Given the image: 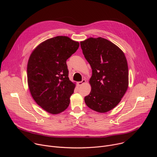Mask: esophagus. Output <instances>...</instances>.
Instances as JSON below:
<instances>
[{
	"label": "esophagus",
	"mask_w": 157,
	"mask_h": 157,
	"mask_svg": "<svg viewBox=\"0 0 157 157\" xmlns=\"http://www.w3.org/2000/svg\"><path fill=\"white\" fill-rule=\"evenodd\" d=\"M86 80L85 79H82V81H80V82H78V85L79 86H81L82 85H83L84 84H85L86 83Z\"/></svg>",
	"instance_id": "1"
}]
</instances>
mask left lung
<instances>
[{
	"instance_id": "left-lung-1",
	"label": "left lung",
	"mask_w": 157,
	"mask_h": 157,
	"mask_svg": "<svg viewBox=\"0 0 157 157\" xmlns=\"http://www.w3.org/2000/svg\"><path fill=\"white\" fill-rule=\"evenodd\" d=\"M80 44L92 69L89 81L91 91L84 98L85 103L98 113H107L118 105L128 87L125 54L116 44L102 37H90Z\"/></svg>"
}]
</instances>
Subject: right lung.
Returning <instances> with one entry per match:
<instances>
[{
    "label": "right lung",
    "instance_id": "1",
    "mask_svg": "<svg viewBox=\"0 0 157 157\" xmlns=\"http://www.w3.org/2000/svg\"><path fill=\"white\" fill-rule=\"evenodd\" d=\"M79 47L78 41L57 36L40 43L27 64V82L30 94L47 113L56 115L70 105L76 84L68 77L66 60Z\"/></svg>",
    "mask_w": 157,
    "mask_h": 157
}]
</instances>
